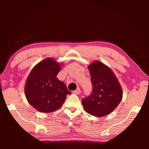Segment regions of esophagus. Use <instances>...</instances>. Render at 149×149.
<instances>
[{
	"instance_id": "esophagus-1",
	"label": "esophagus",
	"mask_w": 149,
	"mask_h": 149,
	"mask_svg": "<svg viewBox=\"0 0 149 149\" xmlns=\"http://www.w3.org/2000/svg\"><path fill=\"white\" fill-rule=\"evenodd\" d=\"M73 93H74V94H76V95H79V93H81V89L79 88H77L76 90H74V91H73Z\"/></svg>"
}]
</instances>
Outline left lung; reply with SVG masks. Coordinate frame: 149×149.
Masks as SVG:
<instances>
[{
  "label": "left lung",
  "instance_id": "left-lung-1",
  "mask_svg": "<svg viewBox=\"0 0 149 149\" xmlns=\"http://www.w3.org/2000/svg\"><path fill=\"white\" fill-rule=\"evenodd\" d=\"M93 91L89 96L82 100L85 111L95 117L109 115L121 102L123 91L113 70L98 60L88 66Z\"/></svg>",
  "mask_w": 149,
  "mask_h": 149
}]
</instances>
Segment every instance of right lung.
Returning <instances> with one entry per match:
<instances>
[{
    "mask_svg": "<svg viewBox=\"0 0 149 149\" xmlns=\"http://www.w3.org/2000/svg\"><path fill=\"white\" fill-rule=\"evenodd\" d=\"M61 64L47 58L38 62L30 71L24 91L30 104L38 111L51 113L60 109L71 92L56 76Z\"/></svg>",
    "mask_w": 149,
    "mask_h": 149,
    "instance_id": "1",
    "label": "right lung"
}]
</instances>
